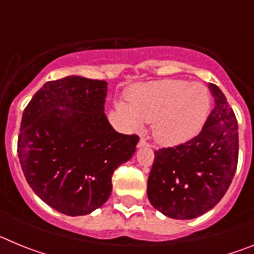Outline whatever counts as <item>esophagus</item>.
I'll use <instances>...</instances> for the list:
<instances>
[{"mask_svg": "<svg viewBox=\"0 0 254 254\" xmlns=\"http://www.w3.org/2000/svg\"><path fill=\"white\" fill-rule=\"evenodd\" d=\"M149 146H150L149 143L146 142V140H143V138H141V140L138 141V143H137L138 149H141V147H149Z\"/></svg>", "mask_w": 254, "mask_h": 254, "instance_id": "34e87169", "label": "esophagus"}]
</instances>
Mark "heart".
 Wrapping results in <instances>:
<instances>
[{
    "mask_svg": "<svg viewBox=\"0 0 254 254\" xmlns=\"http://www.w3.org/2000/svg\"><path fill=\"white\" fill-rule=\"evenodd\" d=\"M128 104L116 103V111L131 129L152 123V136L163 146H176L194 137L210 112V95L198 82L161 80L132 86Z\"/></svg>",
    "mask_w": 254,
    "mask_h": 254,
    "instance_id": "obj_1",
    "label": "heart"
}]
</instances>
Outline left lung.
I'll return each mask as SVG.
<instances>
[{"label": "left lung", "instance_id": "left-lung-1", "mask_svg": "<svg viewBox=\"0 0 254 254\" xmlns=\"http://www.w3.org/2000/svg\"><path fill=\"white\" fill-rule=\"evenodd\" d=\"M215 107L196 137L155 151L147 179L152 206L172 219L190 220L214 207L226 193L238 164V122L225 95L208 84Z\"/></svg>", "mask_w": 254, "mask_h": 254}]
</instances>
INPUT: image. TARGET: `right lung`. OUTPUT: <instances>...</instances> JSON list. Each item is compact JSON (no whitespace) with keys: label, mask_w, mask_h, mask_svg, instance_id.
Here are the masks:
<instances>
[{"label":"right lung","mask_w":254,"mask_h":254,"mask_svg":"<svg viewBox=\"0 0 254 254\" xmlns=\"http://www.w3.org/2000/svg\"><path fill=\"white\" fill-rule=\"evenodd\" d=\"M108 82L81 76L48 81L22 113L17 155L42 201L68 216L102 207L114 170L136 151L138 136L117 132L104 113Z\"/></svg>","instance_id":"obj_1"}]
</instances>
